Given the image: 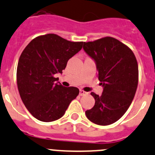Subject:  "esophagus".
<instances>
[{
  "instance_id": "1",
  "label": "esophagus",
  "mask_w": 155,
  "mask_h": 155,
  "mask_svg": "<svg viewBox=\"0 0 155 155\" xmlns=\"http://www.w3.org/2000/svg\"><path fill=\"white\" fill-rule=\"evenodd\" d=\"M88 94L87 92H85V91H82V90H80L79 91V95L80 96H84V95H87V94Z\"/></svg>"
}]
</instances>
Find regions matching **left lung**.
Returning a JSON list of instances; mask_svg holds the SVG:
<instances>
[{
	"label": "left lung",
	"mask_w": 155,
	"mask_h": 155,
	"mask_svg": "<svg viewBox=\"0 0 155 155\" xmlns=\"http://www.w3.org/2000/svg\"><path fill=\"white\" fill-rule=\"evenodd\" d=\"M84 52L94 61L103 87L101 96L91 92L95 105L85 111L87 118L99 125L117 122L131 104L138 84V64L129 48L112 37L84 42Z\"/></svg>",
	"instance_id": "left-lung-1"
}]
</instances>
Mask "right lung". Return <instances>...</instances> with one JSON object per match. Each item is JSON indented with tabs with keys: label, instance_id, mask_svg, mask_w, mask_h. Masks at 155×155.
Segmentation results:
<instances>
[{
	"label": "right lung",
	"instance_id": "right-lung-1",
	"mask_svg": "<svg viewBox=\"0 0 155 155\" xmlns=\"http://www.w3.org/2000/svg\"><path fill=\"white\" fill-rule=\"evenodd\" d=\"M56 34L36 37L19 58L17 84L24 105L37 120L53 122L63 117L70 103L79 95L75 87H64L56 73H62L68 60L82 48Z\"/></svg>",
	"mask_w": 155,
	"mask_h": 155
}]
</instances>
